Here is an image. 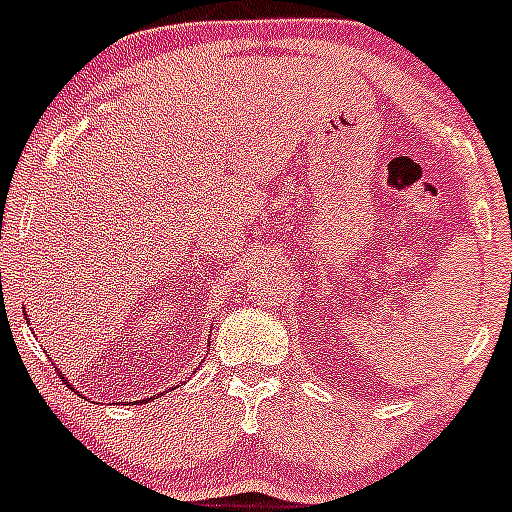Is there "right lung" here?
<instances>
[{
	"mask_svg": "<svg viewBox=\"0 0 512 512\" xmlns=\"http://www.w3.org/2000/svg\"><path fill=\"white\" fill-rule=\"evenodd\" d=\"M24 316H26V313H24ZM58 374H60V376H63V381H65V384H67V386H70V381H67V379H65V374H63V372H58ZM70 389H72V386H70ZM167 391H170V389H167ZM77 393H80V396H82V391H77ZM162 393H165V391H162ZM162 393H157V396H162ZM150 398H155V396H150ZM150 398H145V401H150ZM136 403H143V401H136Z\"/></svg>",
	"mask_w": 512,
	"mask_h": 512,
	"instance_id": "add662e5",
	"label": "right lung"
}]
</instances>
